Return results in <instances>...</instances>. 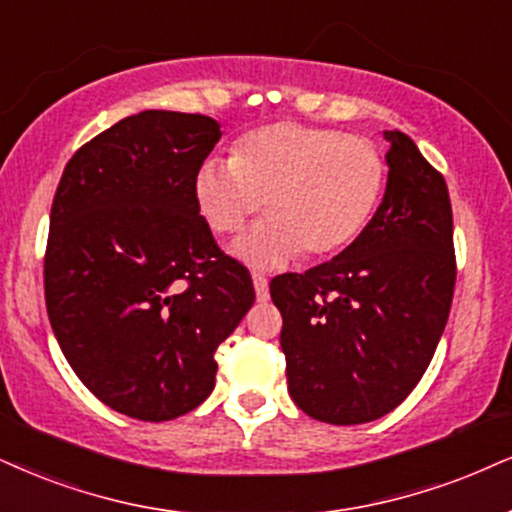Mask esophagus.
Segmentation results:
<instances>
[{"instance_id":"34e87169","label":"esophagus","mask_w":512,"mask_h":512,"mask_svg":"<svg viewBox=\"0 0 512 512\" xmlns=\"http://www.w3.org/2000/svg\"><path fill=\"white\" fill-rule=\"evenodd\" d=\"M251 282H254V289H256V301H268V296H270V292H268V280H266V275L263 273H251Z\"/></svg>"}]
</instances>
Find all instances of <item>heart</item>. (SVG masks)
Here are the masks:
<instances>
[{"label":"heart","mask_w":512,"mask_h":512,"mask_svg":"<svg viewBox=\"0 0 512 512\" xmlns=\"http://www.w3.org/2000/svg\"><path fill=\"white\" fill-rule=\"evenodd\" d=\"M387 168L368 140L299 123L246 132L230 161H206L194 175L201 216L230 235L266 201L268 220L251 227L232 251L256 266L299 254L334 256L363 232L384 192Z\"/></svg>","instance_id":"1"}]
</instances>
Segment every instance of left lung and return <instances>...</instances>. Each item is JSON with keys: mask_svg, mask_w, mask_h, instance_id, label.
I'll use <instances>...</instances> for the list:
<instances>
[{"mask_svg": "<svg viewBox=\"0 0 512 512\" xmlns=\"http://www.w3.org/2000/svg\"><path fill=\"white\" fill-rule=\"evenodd\" d=\"M387 187L363 232L330 263L270 282L296 406L361 425L406 399L449 320L456 256L449 189L420 149L384 130Z\"/></svg>", "mask_w": 512, "mask_h": 512, "instance_id": "8db88e82", "label": "left lung"}]
</instances>
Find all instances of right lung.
<instances>
[{
	"instance_id": "obj_1",
	"label": "right lung",
	"mask_w": 512,
	"mask_h": 512,
	"mask_svg": "<svg viewBox=\"0 0 512 512\" xmlns=\"http://www.w3.org/2000/svg\"><path fill=\"white\" fill-rule=\"evenodd\" d=\"M220 135L199 113H135L75 151L56 187L49 323L80 382L135 420L204 403L216 349L254 306L249 270L218 249L194 199Z\"/></svg>"
}]
</instances>
